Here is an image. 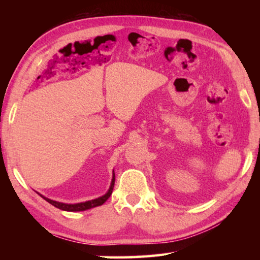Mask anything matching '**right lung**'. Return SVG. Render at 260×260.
<instances>
[{"label":"right lung","instance_id":"obj_1","mask_svg":"<svg viewBox=\"0 0 260 260\" xmlns=\"http://www.w3.org/2000/svg\"><path fill=\"white\" fill-rule=\"evenodd\" d=\"M113 186H114V173L112 175V181L111 184H110V188L108 192L105 195L99 197V199L91 200V201H87V202H82V203H76V204H68V203H61V202H57V201H52L50 199H47V197L40 195L43 200H46L48 203H50L51 205H54L55 208L60 209L63 211H69V212H78V211H86L89 210L91 208H96V206L102 205L103 203L107 202V200L111 196L112 190H113Z\"/></svg>","mask_w":260,"mask_h":260}]
</instances>
